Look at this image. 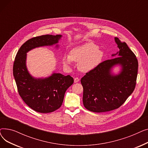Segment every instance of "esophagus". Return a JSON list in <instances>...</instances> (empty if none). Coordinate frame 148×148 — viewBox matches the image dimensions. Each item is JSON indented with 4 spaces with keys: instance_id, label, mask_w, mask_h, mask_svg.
Returning <instances> with one entry per match:
<instances>
[{
    "instance_id": "34e87169",
    "label": "esophagus",
    "mask_w": 148,
    "mask_h": 148,
    "mask_svg": "<svg viewBox=\"0 0 148 148\" xmlns=\"http://www.w3.org/2000/svg\"><path fill=\"white\" fill-rule=\"evenodd\" d=\"M79 79L78 78V77H75V78H74V83H77L79 82Z\"/></svg>"
}]
</instances>
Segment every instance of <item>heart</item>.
Here are the masks:
<instances>
[{"instance_id":"obj_1","label":"heart","mask_w":148,"mask_h":148,"mask_svg":"<svg viewBox=\"0 0 148 148\" xmlns=\"http://www.w3.org/2000/svg\"><path fill=\"white\" fill-rule=\"evenodd\" d=\"M98 46L88 42L74 48L71 55L65 54L62 60L66 66H69L73 61L79 62V68L83 71H89L98 66L102 60L104 52L98 50Z\"/></svg>"}]
</instances>
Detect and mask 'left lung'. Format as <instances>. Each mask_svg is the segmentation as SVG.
Returning a JSON list of instances; mask_svg holds the SVG:
<instances>
[{
  "label": "left lung",
  "mask_w": 148,
  "mask_h": 148,
  "mask_svg": "<svg viewBox=\"0 0 148 148\" xmlns=\"http://www.w3.org/2000/svg\"><path fill=\"white\" fill-rule=\"evenodd\" d=\"M119 51L116 57L100 63L81 79L83 88V103L89 111L101 113L119 108L134 91L137 76L138 61L125 42L114 38ZM120 66L118 75L112 69Z\"/></svg>",
  "instance_id": "obj_1"
}]
</instances>
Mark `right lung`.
Instances as JSON below:
<instances>
[{
	"label": "right lung",
	"instance_id": "add662e5",
	"mask_svg": "<svg viewBox=\"0 0 148 148\" xmlns=\"http://www.w3.org/2000/svg\"><path fill=\"white\" fill-rule=\"evenodd\" d=\"M61 37V35H45L31 38L21 46L15 58L13 75L19 95L30 108L39 113H51L60 108L74 79L69 75L56 73L45 78H35L27 68V53L43 46L56 45L58 48Z\"/></svg>",
	"mask_w": 148,
	"mask_h": 148
}]
</instances>
